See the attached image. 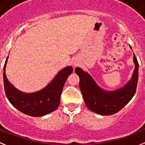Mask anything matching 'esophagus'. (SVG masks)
Listing matches in <instances>:
<instances>
[{
	"label": "esophagus",
	"mask_w": 145,
	"mask_h": 145,
	"mask_svg": "<svg viewBox=\"0 0 145 145\" xmlns=\"http://www.w3.org/2000/svg\"><path fill=\"white\" fill-rule=\"evenodd\" d=\"M74 64H75V63H74Z\"/></svg>",
	"instance_id": "esophagus-1"
}]
</instances>
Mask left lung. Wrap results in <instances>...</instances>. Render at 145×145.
Listing matches in <instances>:
<instances>
[{
	"label": "left lung",
	"mask_w": 145,
	"mask_h": 145,
	"mask_svg": "<svg viewBox=\"0 0 145 145\" xmlns=\"http://www.w3.org/2000/svg\"><path fill=\"white\" fill-rule=\"evenodd\" d=\"M133 62L135 69L130 81L123 88L114 91L104 90L88 73L80 68H76L75 72L80 76V88L87 107L101 115H111L123 109L131 100L137 90L139 63L135 55H133Z\"/></svg>",
	"instance_id": "obj_1"
}]
</instances>
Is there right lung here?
I'll return each instance as SVG.
<instances>
[{
  "label": "right lung",
  "instance_id": "right-lung-1",
  "mask_svg": "<svg viewBox=\"0 0 145 145\" xmlns=\"http://www.w3.org/2000/svg\"><path fill=\"white\" fill-rule=\"evenodd\" d=\"M3 66V83L6 97L16 109L32 117L44 116L55 111L60 104V95L68 76L73 72L72 66H67L58 72L46 87L40 91L25 93L18 90L9 82L6 75V65Z\"/></svg>",
  "mask_w": 145,
  "mask_h": 145
}]
</instances>
